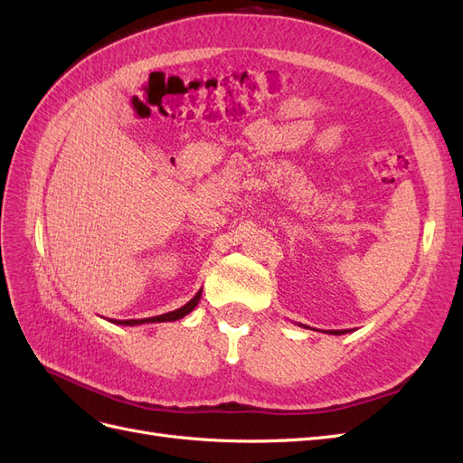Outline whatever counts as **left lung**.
I'll return each instance as SVG.
<instances>
[{
  "label": "left lung",
  "mask_w": 463,
  "mask_h": 463,
  "mask_svg": "<svg viewBox=\"0 0 463 463\" xmlns=\"http://www.w3.org/2000/svg\"><path fill=\"white\" fill-rule=\"evenodd\" d=\"M299 326H305V325H299ZM345 332H349V330H330L328 334H334V335H342V334H345Z\"/></svg>",
  "instance_id": "1"
}]
</instances>
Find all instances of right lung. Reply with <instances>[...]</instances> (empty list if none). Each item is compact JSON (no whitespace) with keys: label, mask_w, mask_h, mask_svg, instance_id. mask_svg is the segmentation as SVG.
Listing matches in <instances>:
<instances>
[{"label":"right lung","mask_w":463,"mask_h":463,"mask_svg":"<svg viewBox=\"0 0 463 463\" xmlns=\"http://www.w3.org/2000/svg\"><path fill=\"white\" fill-rule=\"evenodd\" d=\"M201 293H203V289H199L197 296H194L191 301H187L184 307H179V309L170 311V313H164V315H158V317H148V318H129V320H116V318H111L109 322H114V325H119V326L150 325V322H174V320H179V318H184L185 315H189V313L194 309V307L199 305Z\"/></svg>","instance_id":"1"}]
</instances>
